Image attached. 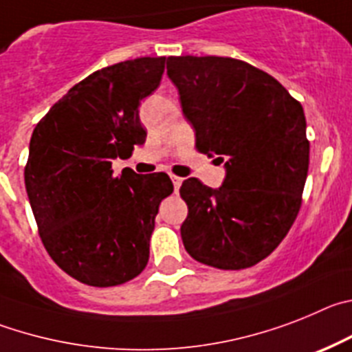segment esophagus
<instances>
[{
  "mask_svg": "<svg viewBox=\"0 0 352 352\" xmlns=\"http://www.w3.org/2000/svg\"><path fill=\"white\" fill-rule=\"evenodd\" d=\"M170 179H172L173 188H175V191H179L180 184H182V180H184V179H180V177H177V175H170Z\"/></svg>",
  "mask_w": 352,
  "mask_h": 352,
  "instance_id": "34e87169",
  "label": "esophagus"
}]
</instances>
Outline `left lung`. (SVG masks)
<instances>
[{
  "label": "left lung",
  "instance_id": "1",
  "mask_svg": "<svg viewBox=\"0 0 352 352\" xmlns=\"http://www.w3.org/2000/svg\"><path fill=\"white\" fill-rule=\"evenodd\" d=\"M166 74L199 153L224 163L219 189L184 180L186 251L221 270L249 268L274 252L293 226L309 172L300 101L263 69L233 58H168Z\"/></svg>",
  "mask_w": 352,
  "mask_h": 352
}]
</instances>
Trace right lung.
<instances>
[{
  "label": "right lung",
  "instance_id": "right-lung-1",
  "mask_svg": "<svg viewBox=\"0 0 352 352\" xmlns=\"http://www.w3.org/2000/svg\"><path fill=\"white\" fill-rule=\"evenodd\" d=\"M164 63L138 58L98 69L31 135L24 182L38 233L56 265L87 286H119L142 274L161 199L173 192L163 172L112 170V160L145 142L138 107L157 89Z\"/></svg>",
  "mask_w": 352,
  "mask_h": 352
}]
</instances>
